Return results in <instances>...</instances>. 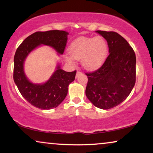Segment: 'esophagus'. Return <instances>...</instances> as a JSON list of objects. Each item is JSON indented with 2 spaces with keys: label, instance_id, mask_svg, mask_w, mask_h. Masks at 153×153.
Masks as SVG:
<instances>
[{
  "label": "esophagus",
  "instance_id": "34e87169",
  "mask_svg": "<svg viewBox=\"0 0 153 153\" xmlns=\"http://www.w3.org/2000/svg\"><path fill=\"white\" fill-rule=\"evenodd\" d=\"M81 74H82V72L79 71H77V74H76V77H78V76H79V75H81Z\"/></svg>",
  "mask_w": 153,
  "mask_h": 153
}]
</instances>
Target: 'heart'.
Segmentation results:
<instances>
[{
    "mask_svg": "<svg viewBox=\"0 0 153 153\" xmlns=\"http://www.w3.org/2000/svg\"><path fill=\"white\" fill-rule=\"evenodd\" d=\"M70 56H66V61L74 64L73 58L81 59L82 66L86 69L93 70L102 65L108 53L107 44L102 36L80 37L75 40L68 49Z\"/></svg>",
    "mask_w": 153,
    "mask_h": 153,
    "instance_id": "obj_1",
    "label": "heart"
}]
</instances>
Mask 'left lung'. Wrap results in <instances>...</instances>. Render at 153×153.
<instances>
[{"instance_id":"1","label":"left lung","mask_w":153,"mask_h":153,"mask_svg":"<svg viewBox=\"0 0 153 153\" xmlns=\"http://www.w3.org/2000/svg\"><path fill=\"white\" fill-rule=\"evenodd\" d=\"M96 32L107 40L109 54L98 70L86 74L85 93L94 106L109 109L123 102L132 91L136 82V55L119 34Z\"/></svg>"}]
</instances>
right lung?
<instances>
[{
  "instance_id": "1",
  "label": "right lung",
  "mask_w": 153,
  "mask_h": 153,
  "mask_svg": "<svg viewBox=\"0 0 153 153\" xmlns=\"http://www.w3.org/2000/svg\"><path fill=\"white\" fill-rule=\"evenodd\" d=\"M68 33L63 30L36 32L27 36L16 49L14 58L13 78L23 98L32 105L42 109L55 108L66 98L68 87L75 79L76 71L66 72L58 65L50 79L44 84H34L25 76L23 63L25 58L36 47L46 45L62 55Z\"/></svg>"
}]
</instances>
